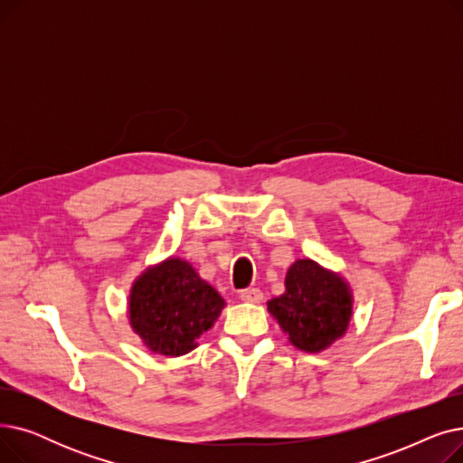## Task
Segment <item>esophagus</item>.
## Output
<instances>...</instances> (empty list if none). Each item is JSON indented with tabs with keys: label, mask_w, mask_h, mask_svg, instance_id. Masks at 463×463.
<instances>
[{
	"label": "esophagus",
	"mask_w": 463,
	"mask_h": 463,
	"mask_svg": "<svg viewBox=\"0 0 463 463\" xmlns=\"http://www.w3.org/2000/svg\"><path fill=\"white\" fill-rule=\"evenodd\" d=\"M240 298L248 304H259V302H262V293L259 288H246V290H241Z\"/></svg>",
	"instance_id": "esophagus-1"
}]
</instances>
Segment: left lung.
Masks as SVG:
<instances>
[{"instance_id":"left-lung-1","label":"left lung","mask_w":463,"mask_h":463,"mask_svg":"<svg viewBox=\"0 0 463 463\" xmlns=\"http://www.w3.org/2000/svg\"><path fill=\"white\" fill-rule=\"evenodd\" d=\"M349 281L313 259H297L285 274V293L266 302L287 339L304 353H321L347 334L353 319Z\"/></svg>"}]
</instances>
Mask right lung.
Masks as SVG:
<instances>
[{"mask_svg":"<svg viewBox=\"0 0 463 463\" xmlns=\"http://www.w3.org/2000/svg\"><path fill=\"white\" fill-rule=\"evenodd\" d=\"M225 300L193 264L168 257L146 269L131 285L128 317L144 347L163 356H182L219 319Z\"/></svg>","mask_w":463,"mask_h":463,"instance_id":"obj_1","label":"right lung"}]
</instances>
